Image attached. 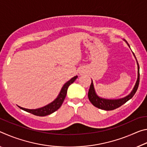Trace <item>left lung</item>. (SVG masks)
<instances>
[{"label": "left lung", "instance_id": "obj_1", "mask_svg": "<svg viewBox=\"0 0 147 147\" xmlns=\"http://www.w3.org/2000/svg\"><path fill=\"white\" fill-rule=\"evenodd\" d=\"M125 41L128 45V42L126 41ZM128 46L130 47L129 45ZM134 56H135V55H134ZM136 61H137V63H138V80H137L136 85L134 86L132 91L131 92V93L129 94V95L126 96V97L121 98V99H117V100H108V99H104V98H100L99 96L96 95V94L94 89L93 81H91L90 88H89V92H88V98H89V101L91 102V104H93L94 106H95L99 109H104V110H108V111L113 110V109L118 108L122 105H123L124 104H125L126 102L128 101L130 99H131L133 97L134 94H135V93H136L137 90H138V88L139 87V63L138 62V60H137V59H136Z\"/></svg>", "mask_w": 147, "mask_h": 147}]
</instances>
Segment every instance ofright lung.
Instances as JSON below:
<instances>
[{"mask_svg":"<svg viewBox=\"0 0 147 147\" xmlns=\"http://www.w3.org/2000/svg\"><path fill=\"white\" fill-rule=\"evenodd\" d=\"M77 77H78L77 76H74L73 78H71L70 80L65 84L64 86H63V88L61 89L60 93L59 94V95L58 96V97H57L55 100L53 102L48 104V105H47L44 107H42L41 108H38L36 109H26V108H22V107L19 106V108H21L24 111H27V112H29L32 114H33L34 115L40 116V117L46 116L54 113V111L58 110V109L60 108L61 106L62 105L65 98L67 91V89L69 88V86L75 81V80L77 78Z\"/></svg>","mask_w":147,"mask_h":147,"instance_id":"add662e5","label":"right lung"}]
</instances>
